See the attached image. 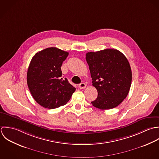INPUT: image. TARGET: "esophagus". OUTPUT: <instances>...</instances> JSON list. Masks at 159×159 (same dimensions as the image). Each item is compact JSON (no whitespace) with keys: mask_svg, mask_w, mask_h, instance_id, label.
<instances>
[{"mask_svg":"<svg viewBox=\"0 0 159 159\" xmlns=\"http://www.w3.org/2000/svg\"><path fill=\"white\" fill-rule=\"evenodd\" d=\"M87 85L85 84V83H81L79 85V87L80 89H85Z\"/></svg>","mask_w":159,"mask_h":159,"instance_id":"1","label":"esophagus"}]
</instances>
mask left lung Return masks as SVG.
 Masks as SVG:
<instances>
[{
    "instance_id": "8db88e82",
    "label": "left lung",
    "mask_w": 159,
    "mask_h": 159,
    "mask_svg": "<svg viewBox=\"0 0 159 159\" xmlns=\"http://www.w3.org/2000/svg\"><path fill=\"white\" fill-rule=\"evenodd\" d=\"M86 60L92 85L98 91L92 105L102 110L119 106L126 98L131 84V69L125 56L116 49L108 48L88 52Z\"/></svg>"
}]
</instances>
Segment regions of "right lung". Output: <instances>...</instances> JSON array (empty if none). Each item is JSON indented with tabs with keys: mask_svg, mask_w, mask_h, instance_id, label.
Segmentation results:
<instances>
[{
	"mask_svg": "<svg viewBox=\"0 0 159 159\" xmlns=\"http://www.w3.org/2000/svg\"><path fill=\"white\" fill-rule=\"evenodd\" d=\"M69 53L56 47L45 48L32 57L27 72L28 88L35 101L45 108L65 105L75 92L61 67Z\"/></svg>",
	"mask_w": 159,
	"mask_h": 159,
	"instance_id": "right-lung-1",
	"label": "right lung"
}]
</instances>
